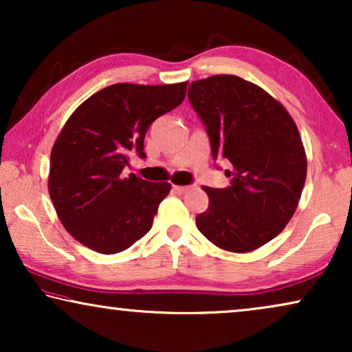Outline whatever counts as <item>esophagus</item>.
Listing matches in <instances>:
<instances>
[{"mask_svg":"<svg viewBox=\"0 0 352 352\" xmlns=\"http://www.w3.org/2000/svg\"><path fill=\"white\" fill-rule=\"evenodd\" d=\"M173 189H175L176 192H179V194H182V192H186V190H189L190 189V186H173Z\"/></svg>","mask_w":352,"mask_h":352,"instance_id":"esophagus-1","label":"esophagus"}]
</instances>
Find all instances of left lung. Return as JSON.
<instances>
[{"instance_id":"left-lung-1","label":"left lung","mask_w":352,"mask_h":352,"mask_svg":"<svg viewBox=\"0 0 352 352\" xmlns=\"http://www.w3.org/2000/svg\"><path fill=\"white\" fill-rule=\"evenodd\" d=\"M189 100L208 131L213 157L228 158L232 184L204 187L210 205L197 228L226 252L248 253L277 237L295 214L307 158L287 109L235 75L192 81Z\"/></svg>"}]
</instances>
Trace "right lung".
I'll list each match as a JSON object with an SVG mask.
<instances>
[{
	"mask_svg": "<svg viewBox=\"0 0 352 352\" xmlns=\"http://www.w3.org/2000/svg\"><path fill=\"white\" fill-rule=\"evenodd\" d=\"M175 85L117 83L98 91L67 120L51 151L47 190L72 237L102 254L120 253L152 228L170 182L124 177L129 157L144 153L153 120L186 98Z\"/></svg>",
	"mask_w": 352,
	"mask_h": 352,
	"instance_id": "add662e5",
	"label": "right lung"
}]
</instances>
